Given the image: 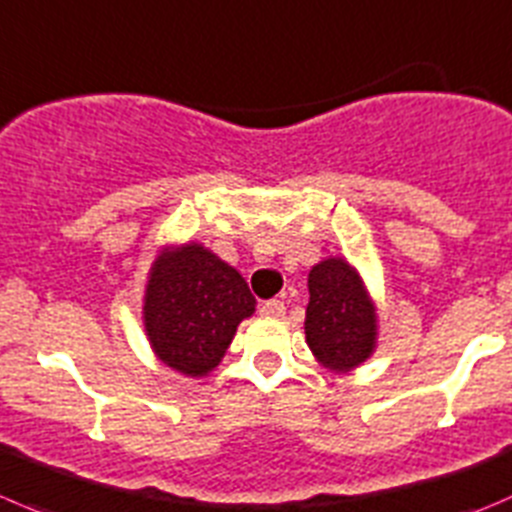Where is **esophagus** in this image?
<instances>
[{
  "mask_svg": "<svg viewBox=\"0 0 512 512\" xmlns=\"http://www.w3.org/2000/svg\"><path fill=\"white\" fill-rule=\"evenodd\" d=\"M260 312L265 317H285V302H282V300H267V302H262Z\"/></svg>",
  "mask_w": 512,
  "mask_h": 512,
  "instance_id": "esophagus-1",
  "label": "esophagus"
}]
</instances>
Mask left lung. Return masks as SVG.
Segmentation results:
<instances>
[{
  "label": "left lung",
  "mask_w": 512,
  "mask_h": 512,
  "mask_svg": "<svg viewBox=\"0 0 512 512\" xmlns=\"http://www.w3.org/2000/svg\"><path fill=\"white\" fill-rule=\"evenodd\" d=\"M310 302L305 312V342L317 365L352 372L377 347V307L355 265L330 255L307 275Z\"/></svg>",
  "instance_id": "1"
}]
</instances>
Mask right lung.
<instances>
[{
    "label": "right lung",
    "mask_w": 512,
    "mask_h": 512,
    "mask_svg": "<svg viewBox=\"0 0 512 512\" xmlns=\"http://www.w3.org/2000/svg\"><path fill=\"white\" fill-rule=\"evenodd\" d=\"M245 277L202 242L165 245L147 272L142 322L160 362L205 377L225 357L237 325L255 312Z\"/></svg>",
    "instance_id": "right-lung-1"
}]
</instances>
